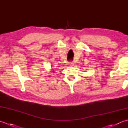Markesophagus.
Returning <instances> with one entry per match:
<instances>
[{"label": "esophagus", "instance_id": "1", "mask_svg": "<svg viewBox=\"0 0 128 128\" xmlns=\"http://www.w3.org/2000/svg\"><path fill=\"white\" fill-rule=\"evenodd\" d=\"M72 64H73V63H70V64H68V65H69V66H73Z\"/></svg>", "mask_w": 128, "mask_h": 128}]
</instances>
